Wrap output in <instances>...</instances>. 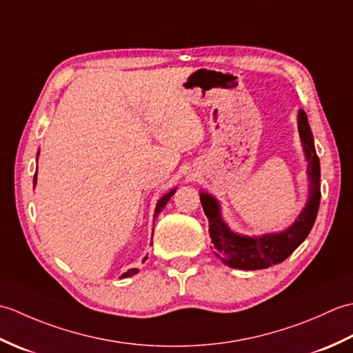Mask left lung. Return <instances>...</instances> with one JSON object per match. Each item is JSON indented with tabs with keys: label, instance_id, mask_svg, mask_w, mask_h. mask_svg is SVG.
<instances>
[{
	"label": "left lung",
	"instance_id": "left-lung-1",
	"mask_svg": "<svg viewBox=\"0 0 353 353\" xmlns=\"http://www.w3.org/2000/svg\"><path fill=\"white\" fill-rule=\"evenodd\" d=\"M297 129L302 141L310 179V196L305 208L297 215L294 223L282 232L247 236L232 230L223 220L220 201L209 192H200V201L209 220L215 254L224 265L238 270H261L279 264L301 245L311 232L317 219L320 206V161L314 147L312 132L303 109H299Z\"/></svg>",
	"mask_w": 353,
	"mask_h": 353
}]
</instances>
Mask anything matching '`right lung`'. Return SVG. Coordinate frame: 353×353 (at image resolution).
Here are the masks:
<instances>
[{
    "mask_svg": "<svg viewBox=\"0 0 353 353\" xmlns=\"http://www.w3.org/2000/svg\"><path fill=\"white\" fill-rule=\"evenodd\" d=\"M37 156H39V152H37ZM36 182H37V170H36V174H34V177H33V185H36ZM176 190H177V188H172V190H170L167 194H165V196H162L159 200H157L153 219H156V216L162 212V209H163L165 206H167V203L170 201V199H171L172 196H174ZM138 273H139V270H138V268H129V270H127L125 273H123V274L119 276V277H121V279H124V277H130V276H134V274H138Z\"/></svg>",
    "mask_w": 353,
    "mask_h": 353,
    "instance_id": "1",
    "label": "right lung"
}]
</instances>
